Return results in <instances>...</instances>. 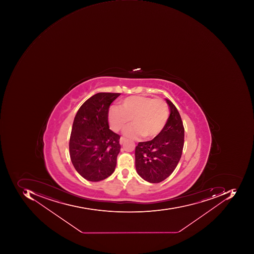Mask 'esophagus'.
Returning a JSON list of instances; mask_svg holds the SVG:
<instances>
[{
    "instance_id": "esophagus-1",
    "label": "esophagus",
    "mask_w": 254,
    "mask_h": 254,
    "mask_svg": "<svg viewBox=\"0 0 254 254\" xmlns=\"http://www.w3.org/2000/svg\"><path fill=\"white\" fill-rule=\"evenodd\" d=\"M125 142H126V138L124 137V136H121V139H120V143L122 145L124 144Z\"/></svg>"
}]
</instances>
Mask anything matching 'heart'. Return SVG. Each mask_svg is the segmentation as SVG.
I'll return each instance as SVG.
<instances>
[{
  "instance_id": "obj_1",
  "label": "heart",
  "mask_w": 254,
  "mask_h": 254,
  "mask_svg": "<svg viewBox=\"0 0 254 254\" xmlns=\"http://www.w3.org/2000/svg\"><path fill=\"white\" fill-rule=\"evenodd\" d=\"M168 118L169 110L164 100L140 95L125 98L121 106L112 107L109 112L110 125L116 132L123 129L132 119L133 124L124 133L132 139L157 136L164 128Z\"/></svg>"
}]
</instances>
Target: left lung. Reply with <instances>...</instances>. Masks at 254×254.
<instances>
[{
	"label": "left lung",
	"instance_id": "obj_1",
	"mask_svg": "<svg viewBox=\"0 0 254 254\" xmlns=\"http://www.w3.org/2000/svg\"><path fill=\"white\" fill-rule=\"evenodd\" d=\"M170 115L163 130L152 140L139 142L135 149V165L139 176L159 183L174 171L183 153L185 129L173 102L166 99Z\"/></svg>",
	"mask_w": 254,
	"mask_h": 254
}]
</instances>
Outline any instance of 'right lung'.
Here are the masks:
<instances>
[{
	"instance_id": "add662e5",
	"label": "right lung",
	"mask_w": 254,
	"mask_h": 254,
	"mask_svg": "<svg viewBox=\"0 0 254 254\" xmlns=\"http://www.w3.org/2000/svg\"><path fill=\"white\" fill-rule=\"evenodd\" d=\"M120 93L100 92L83 104L73 121L69 153L75 170L84 179L99 182L115 171L121 136L110 129V105Z\"/></svg>"
}]
</instances>
